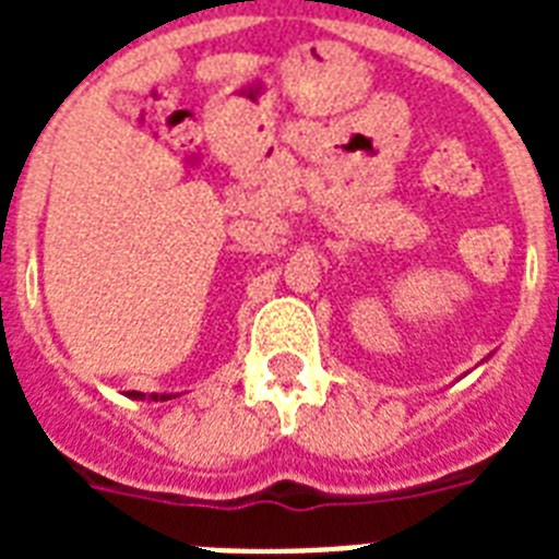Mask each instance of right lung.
Listing matches in <instances>:
<instances>
[{
  "mask_svg": "<svg viewBox=\"0 0 559 559\" xmlns=\"http://www.w3.org/2000/svg\"><path fill=\"white\" fill-rule=\"evenodd\" d=\"M133 397H144L142 391H133ZM147 400H170V394H151Z\"/></svg>",
  "mask_w": 559,
  "mask_h": 559,
  "instance_id": "right-lung-1",
  "label": "right lung"
}]
</instances>
